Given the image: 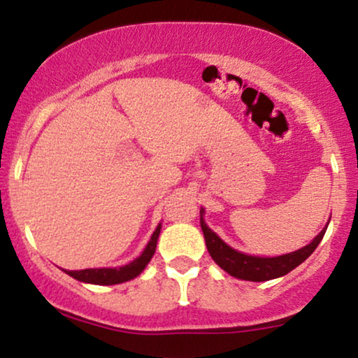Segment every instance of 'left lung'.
<instances>
[{"mask_svg": "<svg viewBox=\"0 0 358 358\" xmlns=\"http://www.w3.org/2000/svg\"><path fill=\"white\" fill-rule=\"evenodd\" d=\"M203 216L204 209L201 208V229H203L204 233L206 246H208L211 258L220 264L222 270L229 273L231 276L246 281H268L273 278H280V276L295 270L298 264L303 263L305 259L317 250L323 234H325L327 226H329L327 224L325 228L320 231V234H318L310 245L301 248V250L293 251V253L288 255L275 256V258H263V256H251L241 253V251L233 250V248L226 245L213 229L208 228Z\"/></svg>", "mask_w": 358, "mask_h": 358, "instance_id": "1", "label": "left lung"}]
</instances>
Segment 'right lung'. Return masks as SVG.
<instances>
[{"instance_id": "obj_1", "label": "right lung", "mask_w": 358, "mask_h": 358, "mask_svg": "<svg viewBox=\"0 0 358 358\" xmlns=\"http://www.w3.org/2000/svg\"><path fill=\"white\" fill-rule=\"evenodd\" d=\"M161 233V224L157 226L154 231L152 238L147 243L145 250L142 251V255L137 259H134L132 263L125 264L120 268H90V270H80V271H69L65 270L66 275H70L71 278L83 281V283H92V285H117L129 281L136 276L141 275L147 266V263L150 262L155 253V246H157V238Z\"/></svg>"}]
</instances>
